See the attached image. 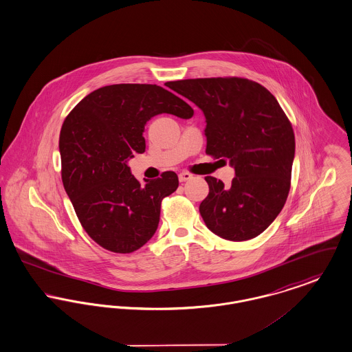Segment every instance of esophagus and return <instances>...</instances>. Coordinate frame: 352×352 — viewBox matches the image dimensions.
I'll return each instance as SVG.
<instances>
[{"instance_id":"obj_1","label":"esophagus","mask_w":352,"mask_h":352,"mask_svg":"<svg viewBox=\"0 0 352 352\" xmlns=\"http://www.w3.org/2000/svg\"><path fill=\"white\" fill-rule=\"evenodd\" d=\"M178 178H179V182H186L192 178V174L188 171H182V173H179Z\"/></svg>"}]
</instances>
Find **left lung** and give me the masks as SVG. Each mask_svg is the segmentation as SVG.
<instances>
[{"mask_svg":"<svg viewBox=\"0 0 352 352\" xmlns=\"http://www.w3.org/2000/svg\"><path fill=\"white\" fill-rule=\"evenodd\" d=\"M167 86L204 111L207 155L235 168L230 186L205 177L208 195L199 212L207 228L234 242L258 236L282 211L291 186L295 135L283 109L265 86L241 77Z\"/></svg>","mask_w":352,"mask_h":352,"instance_id":"8db88e82","label":"left lung"}]
</instances>
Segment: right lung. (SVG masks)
<instances>
[{
	"mask_svg": "<svg viewBox=\"0 0 352 352\" xmlns=\"http://www.w3.org/2000/svg\"><path fill=\"white\" fill-rule=\"evenodd\" d=\"M162 113L185 118L194 110L161 86L118 83L87 94L63 121L65 191L87 235L111 252L142 248L158 228L162 199L179 185L174 171L141 184L127 166L145 151L146 122Z\"/></svg>",
	"mask_w": 352,
	"mask_h": 352,
	"instance_id": "obj_1",
	"label": "right lung"
}]
</instances>
